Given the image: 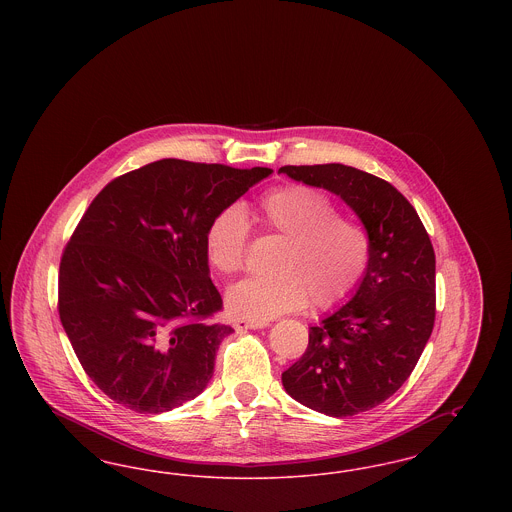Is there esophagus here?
Wrapping results in <instances>:
<instances>
[{
    "label": "esophagus",
    "instance_id": "obj_1",
    "mask_svg": "<svg viewBox=\"0 0 512 512\" xmlns=\"http://www.w3.org/2000/svg\"><path fill=\"white\" fill-rule=\"evenodd\" d=\"M263 326H267V322H263V320H245V318H236V320H234V328H236V332L257 330V328H263Z\"/></svg>",
    "mask_w": 512,
    "mask_h": 512
}]
</instances>
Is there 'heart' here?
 <instances>
[{
  "label": "heart",
  "instance_id": "1",
  "mask_svg": "<svg viewBox=\"0 0 512 512\" xmlns=\"http://www.w3.org/2000/svg\"><path fill=\"white\" fill-rule=\"evenodd\" d=\"M261 226L284 238L272 276L245 278L226 295L234 317L268 320L303 309H334L351 299L365 280L372 257L370 234L359 220L343 217L317 188L288 184L261 195ZM251 224L240 205H226L207 224L205 253L211 267L232 276L242 272Z\"/></svg>",
  "mask_w": 512,
  "mask_h": 512
}]
</instances>
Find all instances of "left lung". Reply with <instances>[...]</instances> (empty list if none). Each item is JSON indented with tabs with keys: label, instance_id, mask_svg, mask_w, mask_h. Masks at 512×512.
I'll use <instances>...</instances> for the list:
<instances>
[{
	"label": "left lung",
	"instance_id": "1",
	"mask_svg": "<svg viewBox=\"0 0 512 512\" xmlns=\"http://www.w3.org/2000/svg\"><path fill=\"white\" fill-rule=\"evenodd\" d=\"M280 172L340 195L372 240L363 284L340 311L309 330V345L282 372V384L318 413H365L405 384L430 340L436 320L434 247L407 197L370 172L340 163L286 165Z\"/></svg>",
	"mask_w": 512,
	"mask_h": 512
}]
</instances>
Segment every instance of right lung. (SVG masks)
Instances as JSON below:
<instances>
[{
	"instance_id": "right-lung-1",
	"label": "right lung",
	"mask_w": 512,
	"mask_h": 512,
	"mask_svg": "<svg viewBox=\"0 0 512 512\" xmlns=\"http://www.w3.org/2000/svg\"><path fill=\"white\" fill-rule=\"evenodd\" d=\"M161 159L99 192L65 245L57 309L90 380L130 411H171L205 390L220 341L222 297L209 278L205 230L267 178Z\"/></svg>"
}]
</instances>
